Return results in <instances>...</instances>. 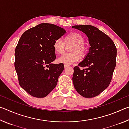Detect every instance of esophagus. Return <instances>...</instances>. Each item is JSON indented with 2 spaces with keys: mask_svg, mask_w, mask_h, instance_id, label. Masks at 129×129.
Wrapping results in <instances>:
<instances>
[{
  "mask_svg": "<svg viewBox=\"0 0 129 129\" xmlns=\"http://www.w3.org/2000/svg\"><path fill=\"white\" fill-rule=\"evenodd\" d=\"M70 67L69 65H68V64H65V65H64V67H65V68H68V67Z\"/></svg>",
  "mask_w": 129,
  "mask_h": 129,
  "instance_id": "obj_1",
  "label": "esophagus"
}]
</instances>
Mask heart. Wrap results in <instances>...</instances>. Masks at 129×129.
Wrapping results in <instances>:
<instances>
[{
	"instance_id": "heart-1",
	"label": "heart",
	"mask_w": 129,
	"mask_h": 129,
	"mask_svg": "<svg viewBox=\"0 0 129 129\" xmlns=\"http://www.w3.org/2000/svg\"><path fill=\"white\" fill-rule=\"evenodd\" d=\"M65 44H72L69 53L60 57L58 61L65 64H72L80 60V55L84 56L87 52V48L84 44V39L81 35L77 32H72L64 38V42L61 39H57L53 43L54 51L57 53L61 54L65 52Z\"/></svg>"
}]
</instances>
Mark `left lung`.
<instances>
[{
	"label": "left lung",
	"mask_w": 129,
	"mask_h": 129,
	"mask_svg": "<svg viewBox=\"0 0 129 129\" xmlns=\"http://www.w3.org/2000/svg\"><path fill=\"white\" fill-rule=\"evenodd\" d=\"M88 38L90 47L84 60L74 67L73 85L76 91L85 98L99 95L108 88L116 65L117 48L109 37L90 25L72 26Z\"/></svg>",
	"instance_id": "obj_1"
}]
</instances>
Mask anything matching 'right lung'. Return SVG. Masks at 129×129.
I'll list each match as a JSON object with an SVG mask.
<instances>
[{
    "label": "right lung",
    "instance_id": "obj_1",
    "mask_svg": "<svg viewBox=\"0 0 129 129\" xmlns=\"http://www.w3.org/2000/svg\"><path fill=\"white\" fill-rule=\"evenodd\" d=\"M66 30L57 25L41 23L24 32L15 52V68L20 86L37 98L46 97L55 88L64 71L56 59L53 45Z\"/></svg>",
    "mask_w": 129,
    "mask_h": 129
}]
</instances>
